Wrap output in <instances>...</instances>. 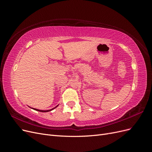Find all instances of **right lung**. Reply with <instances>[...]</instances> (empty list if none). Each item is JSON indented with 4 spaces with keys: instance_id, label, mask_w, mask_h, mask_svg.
<instances>
[{
    "instance_id": "right-lung-1",
    "label": "right lung",
    "mask_w": 152,
    "mask_h": 152,
    "mask_svg": "<svg viewBox=\"0 0 152 152\" xmlns=\"http://www.w3.org/2000/svg\"><path fill=\"white\" fill-rule=\"evenodd\" d=\"M56 107H55V108H56ZM54 108H53V109H51V110H38V109H35V108H33V109H34V110H37V111L40 112H48L50 111V110H53Z\"/></svg>"
}]
</instances>
